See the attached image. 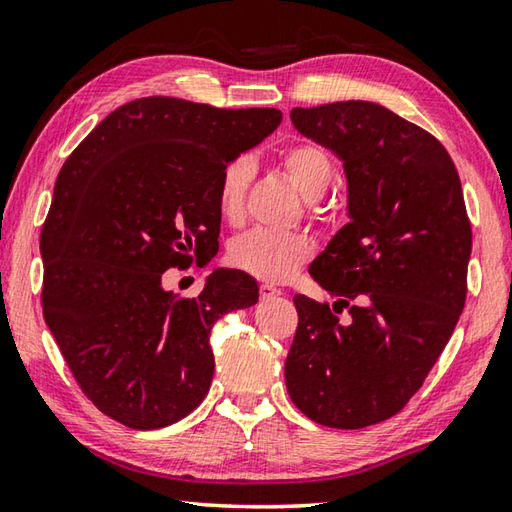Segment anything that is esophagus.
Masks as SVG:
<instances>
[{
  "mask_svg": "<svg viewBox=\"0 0 512 512\" xmlns=\"http://www.w3.org/2000/svg\"><path fill=\"white\" fill-rule=\"evenodd\" d=\"M281 294V289L274 285H260V298H263V301H272V298H278Z\"/></svg>",
  "mask_w": 512,
  "mask_h": 512,
  "instance_id": "1",
  "label": "esophagus"
}]
</instances>
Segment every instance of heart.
<instances>
[{
  "instance_id": "obj_1",
  "label": "heart",
  "mask_w": 512,
  "mask_h": 512,
  "mask_svg": "<svg viewBox=\"0 0 512 512\" xmlns=\"http://www.w3.org/2000/svg\"><path fill=\"white\" fill-rule=\"evenodd\" d=\"M278 165L285 178L305 200H310L316 211V200L325 196L334 178V167L321 144L312 140H296L278 153ZM254 178V162L247 156L229 160L218 178V211L227 223H238L245 214L247 189ZM314 256V240L303 231H274L252 229L229 243L227 260L231 267L240 269L258 281L281 283L287 281L298 267Z\"/></svg>"
}]
</instances>
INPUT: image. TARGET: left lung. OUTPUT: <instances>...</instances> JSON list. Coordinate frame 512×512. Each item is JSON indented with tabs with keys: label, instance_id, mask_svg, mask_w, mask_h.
<instances>
[{
	"label": "left lung",
	"instance_id": "obj_1",
	"mask_svg": "<svg viewBox=\"0 0 512 512\" xmlns=\"http://www.w3.org/2000/svg\"><path fill=\"white\" fill-rule=\"evenodd\" d=\"M289 115L343 160L350 223L310 267L336 301L294 296L285 383L305 417L359 430L406 406L450 341L466 303L472 229L455 162L417 124L363 100Z\"/></svg>",
	"mask_w": 512,
	"mask_h": 512
}]
</instances>
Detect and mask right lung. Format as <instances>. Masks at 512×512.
<instances>
[{
  "label": "right lung",
  "instance_id": "right-lung-1",
  "mask_svg": "<svg viewBox=\"0 0 512 512\" xmlns=\"http://www.w3.org/2000/svg\"><path fill=\"white\" fill-rule=\"evenodd\" d=\"M281 120L278 109L153 95L106 115L66 158L40 238L44 321L106 417L156 430L205 399L211 327L254 305L258 285L216 269L180 298L162 274L216 256L220 171Z\"/></svg>",
  "mask_w": 512,
  "mask_h": 512
}]
</instances>
